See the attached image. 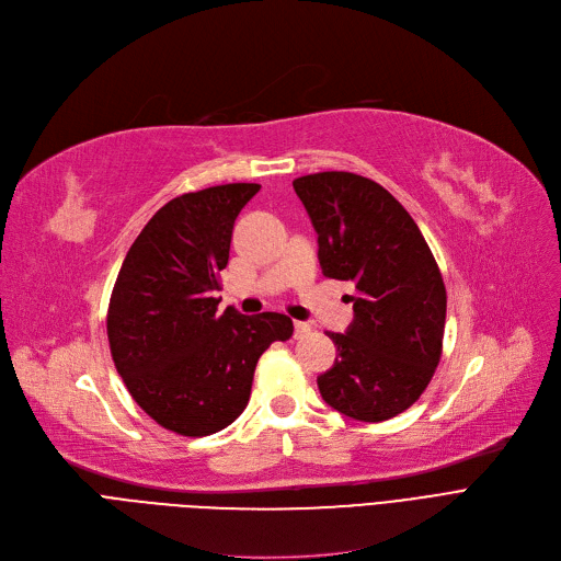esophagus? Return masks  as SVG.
I'll use <instances>...</instances> for the list:
<instances>
[{"label":"esophagus","instance_id":"esophagus-1","mask_svg":"<svg viewBox=\"0 0 561 561\" xmlns=\"http://www.w3.org/2000/svg\"><path fill=\"white\" fill-rule=\"evenodd\" d=\"M307 334H311V325H307V322H296V339H305Z\"/></svg>","mask_w":561,"mask_h":561}]
</instances>
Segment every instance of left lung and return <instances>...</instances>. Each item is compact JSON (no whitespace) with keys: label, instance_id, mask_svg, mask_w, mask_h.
<instances>
[{"label":"left lung","instance_id":"1","mask_svg":"<svg viewBox=\"0 0 561 561\" xmlns=\"http://www.w3.org/2000/svg\"><path fill=\"white\" fill-rule=\"evenodd\" d=\"M318 233L322 275L355 282V320L330 332L334 366L318 377L341 414L389 421L427 389L444 350L446 286L404 206L355 172H316L293 182Z\"/></svg>","mask_w":561,"mask_h":561}]
</instances>
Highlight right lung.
I'll return each mask as SVG.
<instances>
[{"label":"right lung","instance_id":"obj_1","mask_svg":"<svg viewBox=\"0 0 561 561\" xmlns=\"http://www.w3.org/2000/svg\"><path fill=\"white\" fill-rule=\"evenodd\" d=\"M259 184H225L170 199L142 227L117 273L106 334L131 398L182 436L225 430L248 407L259 357L293 336V320L218 313L220 271L236 216Z\"/></svg>","mask_w":561,"mask_h":561}]
</instances>
